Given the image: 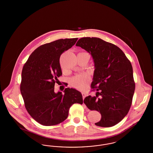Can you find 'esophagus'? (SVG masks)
<instances>
[{"label":"esophagus","instance_id":"esophagus-1","mask_svg":"<svg viewBox=\"0 0 153 153\" xmlns=\"http://www.w3.org/2000/svg\"><path fill=\"white\" fill-rule=\"evenodd\" d=\"M81 94H82V97H83V99L86 97V94L85 93V92H81Z\"/></svg>","mask_w":153,"mask_h":153}]
</instances>
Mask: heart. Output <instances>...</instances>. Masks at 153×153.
<instances>
[{"instance_id":"1","label":"heart","mask_w":153,"mask_h":153,"mask_svg":"<svg viewBox=\"0 0 153 153\" xmlns=\"http://www.w3.org/2000/svg\"><path fill=\"white\" fill-rule=\"evenodd\" d=\"M89 79L85 74H79L74 76L71 80L74 87L79 90H83L87 86Z\"/></svg>"}]
</instances>
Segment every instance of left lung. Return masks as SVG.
I'll use <instances>...</instances> for the list:
<instances>
[{
  "instance_id": "left-lung-1",
  "label": "left lung",
  "mask_w": 153,
  "mask_h": 153,
  "mask_svg": "<svg viewBox=\"0 0 153 153\" xmlns=\"http://www.w3.org/2000/svg\"><path fill=\"white\" fill-rule=\"evenodd\" d=\"M76 45L89 53L95 63L91 91L97 92L84 102L101 114L95 125L114 126L127 115L132 104L135 84L131 62L119 47L99 38H81Z\"/></svg>"
}]
</instances>
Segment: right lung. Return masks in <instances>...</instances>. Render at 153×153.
Wrapping results in <instances>:
<instances>
[{"mask_svg": "<svg viewBox=\"0 0 153 153\" xmlns=\"http://www.w3.org/2000/svg\"><path fill=\"white\" fill-rule=\"evenodd\" d=\"M77 39H60L42 45L23 65L20 89L25 106L30 116L42 125L61 123L68 117L73 104L83 102L81 94L75 89L66 88L63 94L54 92V85L62 76L60 56Z\"/></svg>", "mask_w": 153, "mask_h": 153, "instance_id": "right-lung-1", "label": "right lung"}]
</instances>
